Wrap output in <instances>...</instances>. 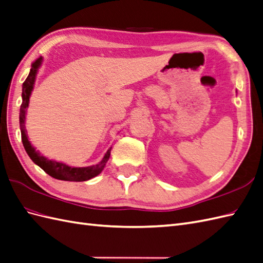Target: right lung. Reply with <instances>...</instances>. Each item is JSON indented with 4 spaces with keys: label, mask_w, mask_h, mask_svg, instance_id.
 Masks as SVG:
<instances>
[{
    "label": "right lung",
    "mask_w": 263,
    "mask_h": 263,
    "mask_svg": "<svg viewBox=\"0 0 263 263\" xmlns=\"http://www.w3.org/2000/svg\"><path fill=\"white\" fill-rule=\"evenodd\" d=\"M42 62V57H39L37 59L32 63V68L30 70V73L28 78L23 82L22 87V105L20 108V127H21V138L24 146V149L27 151L28 155L37 166L57 180L61 181H70V182H83L88 181L90 178L97 176L100 174L101 171L104 170L108 159L110 157V149H108L106 155L102 161L93 166H88V167H70V166L59 163L55 161H50V159L42 156L39 152H36L33 147L31 146L30 142L28 140L27 133H25L24 127V120H25V112H27V108L29 106V99L32 89H33V83L35 80V74L37 71V68L40 67Z\"/></svg>",
    "instance_id": "1"
}]
</instances>
